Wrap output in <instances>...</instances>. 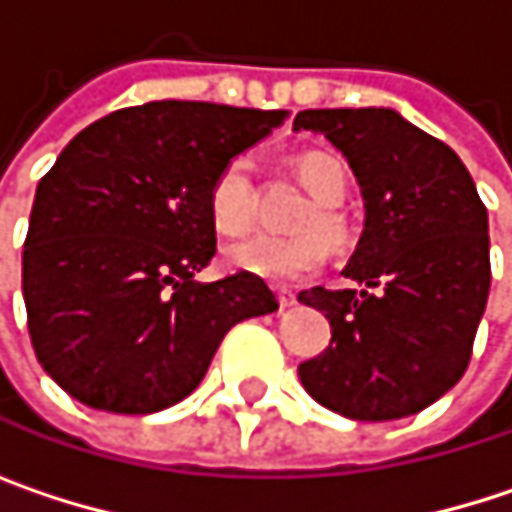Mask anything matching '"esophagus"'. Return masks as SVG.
Returning a JSON list of instances; mask_svg holds the SVG:
<instances>
[{"instance_id":"obj_1","label":"esophagus","mask_w":512,"mask_h":512,"mask_svg":"<svg viewBox=\"0 0 512 512\" xmlns=\"http://www.w3.org/2000/svg\"><path fill=\"white\" fill-rule=\"evenodd\" d=\"M278 305H281V308L296 305V293H293V290H278Z\"/></svg>"}]
</instances>
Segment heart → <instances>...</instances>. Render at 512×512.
I'll return each mask as SVG.
<instances>
[{
  "instance_id": "heart-1",
  "label": "heart",
  "mask_w": 512,
  "mask_h": 512,
  "mask_svg": "<svg viewBox=\"0 0 512 512\" xmlns=\"http://www.w3.org/2000/svg\"><path fill=\"white\" fill-rule=\"evenodd\" d=\"M296 174L302 186L311 192V198L320 204L314 213L305 216L299 231H317V234H299V237H266L257 234L237 246L225 249V266L234 272H249L269 284H299L311 278L326 263V241L344 243L347 228L344 219L332 210L347 198V168L338 156L305 154L296 159ZM210 222L219 234L237 237L246 234L255 222L257 195L252 180L249 159L237 156L216 174L207 198ZM323 233L322 238L319 234Z\"/></svg>"
}]
</instances>
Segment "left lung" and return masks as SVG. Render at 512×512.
<instances>
[{
    "label": "left lung",
    "mask_w": 512,
    "mask_h": 512,
    "mask_svg": "<svg viewBox=\"0 0 512 512\" xmlns=\"http://www.w3.org/2000/svg\"><path fill=\"white\" fill-rule=\"evenodd\" d=\"M293 130L326 136L364 198V231L344 266L362 290L299 293L332 326L299 379L353 421L415 415L468 367L492 281L486 207L460 156L394 109H305Z\"/></svg>",
    "instance_id": "8db88e82"
}]
</instances>
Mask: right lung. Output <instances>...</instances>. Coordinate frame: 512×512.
Returning <instances> with one entry per match:
<instances>
[{
    "label": "right lung",
    "mask_w": 512,
    "mask_h": 512,
    "mask_svg": "<svg viewBox=\"0 0 512 512\" xmlns=\"http://www.w3.org/2000/svg\"><path fill=\"white\" fill-rule=\"evenodd\" d=\"M287 118L154 100L112 112L35 192L23 299L35 356L79 403L151 415L189 397L231 326L278 308L263 278L195 281L216 255V174Z\"/></svg>",
    "instance_id": "obj_1"
}]
</instances>
